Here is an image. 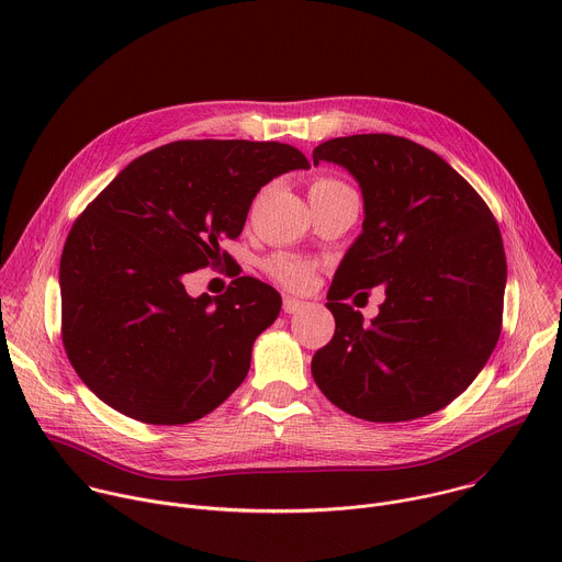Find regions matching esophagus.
Instances as JSON below:
<instances>
[{
  "label": "esophagus",
  "instance_id": "obj_1",
  "mask_svg": "<svg viewBox=\"0 0 562 562\" xmlns=\"http://www.w3.org/2000/svg\"><path fill=\"white\" fill-rule=\"evenodd\" d=\"M282 306H284V313H297V311L304 306V302H302V300H297V297L286 295V297H284V302H282Z\"/></svg>",
  "mask_w": 562,
  "mask_h": 562
}]
</instances>
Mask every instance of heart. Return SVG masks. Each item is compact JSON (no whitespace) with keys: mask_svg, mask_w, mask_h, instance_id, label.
<instances>
[{"mask_svg":"<svg viewBox=\"0 0 562 562\" xmlns=\"http://www.w3.org/2000/svg\"><path fill=\"white\" fill-rule=\"evenodd\" d=\"M340 187H345V184L334 180V178H317L311 184V189H340ZM265 269L276 282H280L289 289H295V291L311 286L313 276H315V265L313 262H308L304 258H297V256H291V254L271 256L265 262Z\"/></svg>","mask_w":562,"mask_h":562,"instance_id":"b5f03b06","label":"heart"}]
</instances>
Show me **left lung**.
Returning <instances> with one entry per match:
<instances>
[{
    "instance_id": "left-lung-1",
    "label": "left lung",
    "mask_w": 562,
    "mask_h": 562,
    "mask_svg": "<svg viewBox=\"0 0 562 562\" xmlns=\"http://www.w3.org/2000/svg\"><path fill=\"white\" fill-rule=\"evenodd\" d=\"M319 162L353 176L364 220L327 293L336 334L313 356V380L369 423L429 416L473 382L501 338L507 260L498 224L460 173L412 139L336 137L313 148ZM380 283L385 302L367 326L344 300Z\"/></svg>"
}]
</instances>
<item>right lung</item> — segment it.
<instances>
[{
	"mask_svg": "<svg viewBox=\"0 0 562 562\" xmlns=\"http://www.w3.org/2000/svg\"><path fill=\"white\" fill-rule=\"evenodd\" d=\"M308 169L280 142L182 139L139 155L72 224L59 265L61 336L82 382L146 425H187L243 384L280 293L249 276L191 297L182 278L228 260L273 178Z\"/></svg>",
	"mask_w": 562,
	"mask_h": 562,
	"instance_id": "right-lung-1",
	"label": "right lung"
}]
</instances>
